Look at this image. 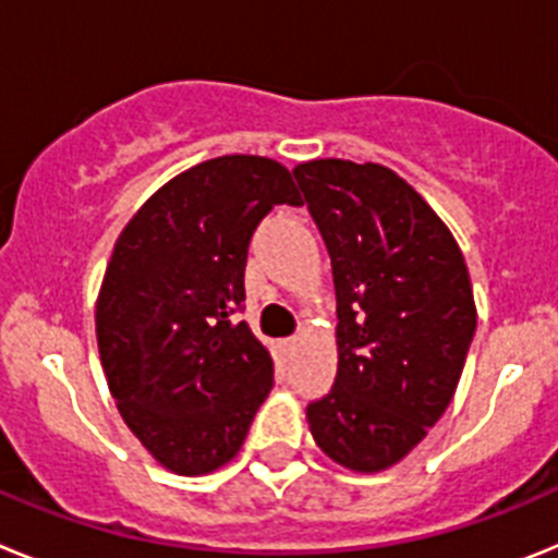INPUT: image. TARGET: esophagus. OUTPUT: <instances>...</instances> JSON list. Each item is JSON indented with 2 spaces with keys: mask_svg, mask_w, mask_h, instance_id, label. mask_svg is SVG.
<instances>
[{
  "mask_svg": "<svg viewBox=\"0 0 558 558\" xmlns=\"http://www.w3.org/2000/svg\"><path fill=\"white\" fill-rule=\"evenodd\" d=\"M299 347H302V340H299V338L282 340V349H284V352H288V354H293Z\"/></svg>",
  "mask_w": 558,
  "mask_h": 558,
  "instance_id": "esophagus-1",
  "label": "esophagus"
}]
</instances>
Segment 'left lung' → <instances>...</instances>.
I'll use <instances>...</instances> for the list:
<instances>
[{
  "mask_svg": "<svg viewBox=\"0 0 558 558\" xmlns=\"http://www.w3.org/2000/svg\"><path fill=\"white\" fill-rule=\"evenodd\" d=\"M332 259L338 377L307 405L324 456L352 472L399 463L445 416L475 335L470 270L422 195L383 165L293 167Z\"/></svg>",
  "mask_w": 558,
  "mask_h": 558,
  "instance_id": "8db88e82",
  "label": "left lung"
}]
</instances>
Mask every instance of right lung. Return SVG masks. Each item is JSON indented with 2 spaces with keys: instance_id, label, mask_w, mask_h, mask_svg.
Listing matches in <instances>:
<instances>
[{
  "instance_id": "right-lung-1",
  "label": "right lung",
  "mask_w": 558,
  "mask_h": 558,
  "mask_svg": "<svg viewBox=\"0 0 558 558\" xmlns=\"http://www.w3.org/2000/svg\"><path fill=\"white\" fill-rule=\"evenodd\" d=\"M276 204L299 206L279 161H201L153 192L108 259L95 310L108 391L175 475L226 466L274 386L270 352L231 315L245 302L251 234Z\"/></svg>"
}]
</instances>
